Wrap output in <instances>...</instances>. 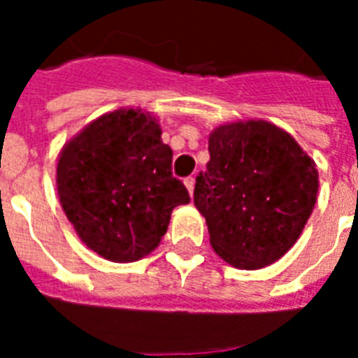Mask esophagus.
I'll list each match as a JSON object with an SVG mask.
<instances>
[{"label": "esophagus", "mask_w": 358, "mask_h": 358, "mask_svg": "<svg viewBox=\"0 0 358 358\" xmlns=\"http://www.w3.org/2000/svg\"><path fill=\"white\" fill-rule=\"evenodd\" d=\"M185 187H187V191H189V195H193V189H195V178L193 176H187V178L184 180Z\"/></svg>", "instance_id": "1"}]
</instances>
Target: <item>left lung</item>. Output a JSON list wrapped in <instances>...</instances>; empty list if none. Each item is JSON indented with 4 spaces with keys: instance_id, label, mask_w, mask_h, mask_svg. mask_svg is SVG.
I'll return each mask as SVG.
<instances>
[{
    "instance_id": "1",
    "label": "left lung",
    "mask_w": 358,
    "mask_h": 358,
    "mask_svg": "<svg viewBox=\"0 0 358 358\" xmlns=\"http://www.w3.org/2000/svg\"><path fill=\"white\" fill-rule=\"evenodd\" d=\"M195 206L210 243L239 269H260L286 255L310 217L317 171L295 139L266 120L224 124L210 135Z\"/></svg>"
}]
</instances>
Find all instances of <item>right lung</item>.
Segmentation results:
<instances>
[{
    "label": "right lung",
    "instance_id": "right-lung-1",
    "mask_svg": "<svg viewBox=\"0 0 358 358\" xmlns=\"http://www.w3.org/2000/svg\"><path fill=\"white\" fill-rule=\"evenodd\" d=\"M57 191L83 243L113 262L156 249L174 208L191 201L156 119L139 109L102 115L76 135L59 156Z\"/></svg>",
    "mask_w": 358,
    "mask_h": 358
}]
</instances>
